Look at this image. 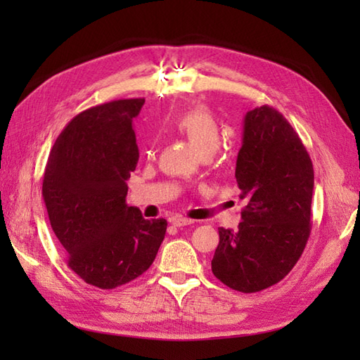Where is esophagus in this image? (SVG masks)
Returning <instances> with one entry per match:
<instances>
[{
    "label": "esophagus",
    "instance_id": "esophagus-1",
    "mask_svg": "<svg viewBox=\"0 0 360 360\" xmlns=\"http://www.w3.org/2000/svg\"><path fill=\"white\" fill-rule=\"evenodd\" d=\"M170 223H172L173 226H176V227H184V226L193 224V221H192V219H188V218L176 217V218H172V219H170Z\"/></svg>",
    "mask_w": 360,
    "mask_h": 360
}]
</instances>
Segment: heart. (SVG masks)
I'll return each instance as SVG.
<instances>
[{"instance_id":"1","label":"heart","mask_w":360,"mask_h":360,"mask_svg":"<svg viewBox=\"0 0 360 360\" xmlns=\"http://www.w3.org/2000/svg\"><path fill=\"white\" fill-rule=\"evenodd\" d=\"M172 127L193 145L201 156L212 155L221 141V124L207 106L196 105L176 114ZM147 156L155 155V148H147Z\"/></svg>"}]
</instances>
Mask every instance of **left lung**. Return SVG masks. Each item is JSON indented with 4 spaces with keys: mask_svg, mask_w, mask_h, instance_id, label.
Listing matches in <instances>:
<instances>
[{
    "mask_svg": "<svg viewBox=\"0 0 360 360\" xmlns=\"http://www.w3.org/2000/svg\"><path fill=\"white\" fill-rule=\"evenodd\" d=\"M235 178L241 200L238 231L219 227L212 272L231 289L258 292L283 280L311 233L314 168L295 129L269 105L244 117Z\"/></svg>",
    "mask_w": 360,
    "mask_h": 360,
    "instance_id": "1",
    "label": "left lung"
}]
</instances>
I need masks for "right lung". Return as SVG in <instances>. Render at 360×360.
I'll return each mask as SVG.
<instances>
[{"instance_id": "right-lung-1", "label": "right lung", "mask_w": 360, "mask_h": 360, "mask_svg": "<svg viewBox=\"0 0 360 360\" xmlns=\"http://www.w3.org/2000/svg\"><path fill=\"white\" fill-rule=\"evenodd\" d=\"M145 98H120L77 114L57 137L43 200L66 264L101 289L137 278L155 262L167 221L145 219L125 202L139 148L133 119Z\"/></svg>"}]
</instances>
